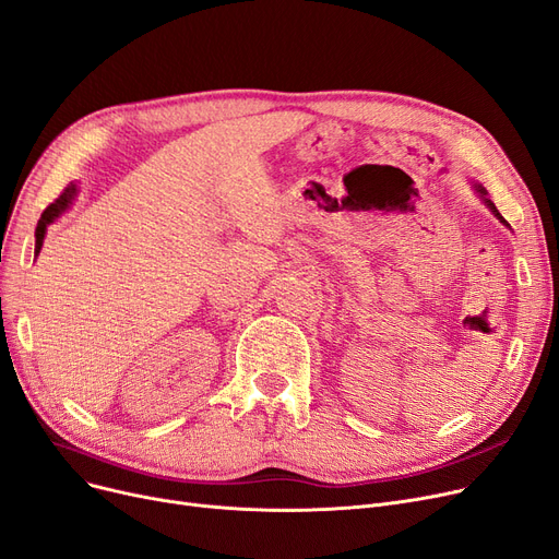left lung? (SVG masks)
Listing matches in <instances>:
<instances>
[{
    "instance_id": "1",
    "label": "left lung",
    "mask_w": 559,
    "mask_h": 559,
    "mask_svg": "<svg viewBox=\"0 0 559 559\" xmlns=\"http://www.w3.org/2000/svg\"><path fill=\"white\" fill-rule=\"evenodd\" d=\"M473 189H475V193H477V197H479V201L484 203V205H487L491 212H493V216H498V219H500V224H504V226H509L504 219H502V216H500V212L496 210V205L491 203V199H489V191L487 189H484L479 182H473Z\"/></svg>"
}]
</instances>
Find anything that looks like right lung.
Returning <instances> with one entry per match:
<instances>
[{"label": "right lung", "instance_id": "1", "mask_svg": "<svg viewBox=\"0 0 559 559\" xmlns=\"http://www.w3.org/2000/svg\"><path fill=\"white\" fill-rule=\"evenodd\" d=\"M78 185H68L66 189H63V193L61 197L47 207L43 214H40V219H38V226H36V249H34V253L38 255L40 253V249H43V239H45V235H47V228H50V224H55L59 216L63 214V212H68L70 210V205H72V201L78 199Z\"/></svg>", "mask_w": 559, "mask_h": 559}]
</instances>
